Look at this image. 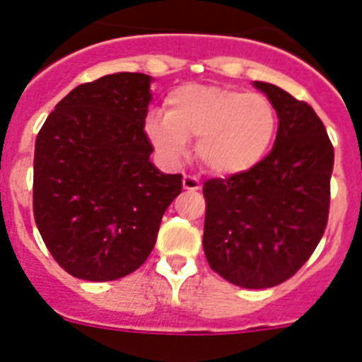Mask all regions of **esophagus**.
Listing matches in <instances>:
<instances>
[{
  "instance_id": "1",
  "label": "esophagus",
  "mask_w": 362,
  "mask_h": 362,
  "mask_svg": "<svg viewBox=\"0 0 362 362\" xmlns=\"http://www.w3.org/2000/svg\"><path fill=\"white\" fill-rule=\"evenodd\" d=\"M183 188H185V190H190V192L201 190L199 179L194 177V175H185V177H183Z\"/></svg>"
}]
</instances>
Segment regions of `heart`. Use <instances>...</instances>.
Segmentation results:
<instances>
[{
    "label": "heart",
    "mask_w": 362,
    "mask_h": 362,
    "mask_svg": "<svg viewBox=\"0 0 362 362\" xmlns=\"http://www.w3.org/2000/svg\"><path fill=\"white\" fill-rule=\"evenodd\" d=\"M277 132V112L257 92L219 85H183L166 98V114L153 110L145 134L165 161L188 153L197 137V158L217 175H241L267 158Z\"/></svg>",
    "instance_id": "b5f03b06"
}]
</instances>
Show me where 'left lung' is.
<instances>
[{"instance_id":"8db88e82","label":"left lung","mask_w":362,"mask_h":362,"mask_svg":"<svg viewBox=\"0 0 362 362\" xmlns=\"http://www.w3.org/2000/svg\"><path fill=\"white\" fill-rule=\"evenodd\" d=\"M252 85L276 108V143L250 172L204 183L203 248L232 284L270 288L308 261L325 233L334 146L308 103L272 83Z\"/></svg>"}]
</instances>
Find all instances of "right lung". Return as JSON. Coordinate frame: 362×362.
<instances>
[{
  "instance_id": "1",
  "label": "right lung",
  "mask_w": 362,
  "mask_h": 362,
  "mask_svg": "<svg viewBox=\"0 0 362 362\" xmlns=\"http://www.w3.org/2000/svg\"><path fill=\"white\" fill-rule=\"evenodd\" d=\"M153 79L108 74L76 86L36 139L34 217L57 264L85 281H114L141 267L181 174L150 161L145 134Z\"/></svg>"
}]
</instances>
